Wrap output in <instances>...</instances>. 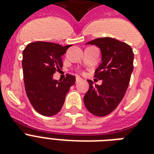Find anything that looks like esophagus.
I'll use <instances>...</instances> for the list:
<instances>
[{
    "mask_svg": "<svg viewBox=\"0 0 154 154\" xmlns=\"http://www.w3.org/2000/svg\"><path fill=\"white\" fill-rule=\"evenodd\" d=\"M81 80H82V78H81V77H76V83H77V82H80Z\"/></svg>",
    "mask_w": 154,
    "mask_h": 154,
    "instance_id": "esophagus-1",
    "label": "esophagus"
}]
</instances>
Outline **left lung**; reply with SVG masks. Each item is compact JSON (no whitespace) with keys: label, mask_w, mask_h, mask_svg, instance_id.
Masks as SVG:
<instances>
[{"label":"left lung","mask_w":154,"mask_h":154,"mask_svg":"<svg viewBox=\"0 0 154 154\" xmlns=\"http://www.w3.org/2000/svg\"><path fill=\"white\" fill-rule=\"evenodd\" d=\"M95 45L101 52V63L94 77L101 85L88 80L89 89L84 103L89 112L97 117L109 114L124 97L134 70L133 49L129 45L111 37H100L86 43Z\"/></svg>","instance_id":"left-lung-1"}]
</instances>
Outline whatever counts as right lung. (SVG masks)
<instances>
[{
  "label": "right lung",
  "instance_id": "obj_1",
  "mask_svg": "<svg viewBox=\"0 0 154 154\" xmlns=\"http://www.w3.org/2000/svg\"><path fill=\"white\" fill-rule=\"evenodd\" d=\"M70 46L36 42L28 45L23 51L25 91L31 105L40 114L49 117L60 112L66 94L75 84L76 77L72 75L67 74L63 81L53 77L62 68L61 56Z\"/></svg>",
  "mask_w": 154,
  "mask_h": 154
}]
</instances>
